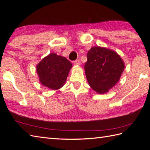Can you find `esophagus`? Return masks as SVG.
<instances>
[{
    "label": "esophagus",
    "mask_w": 150,
    "mask_h": 150,
    "mask_svg": "<svg viewBox=\"0 0 150 150\" xmlns=\"http://www.w3.org/2000/svg\"><path fill=\"white\" fill-rule=\"evenodd\" d=\"M73 63H74V64L76 66H79L81 64V60L79 59H77V60H75V61L73 62Z\"/></svg>",
    "instance_id": "34e87169"
}]
</instances>
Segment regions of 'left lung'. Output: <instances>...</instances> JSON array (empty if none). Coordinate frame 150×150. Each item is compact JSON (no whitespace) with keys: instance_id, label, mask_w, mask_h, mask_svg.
<instances>
[{"instance_id":"8db88e82","label":"left lung","mask_w":150,"mask_h":150,"mask_svg":"<svg viewBox=\"0 0 150 150\" xmlns=\"http://www.w3.org/2000/svg\"><path fill=\"white\" fill-rule=\"evenodd\" d=\"M84 65L90 86L98 94H104L115 85L125 68L122 59L115 51L94 46L88 51Z\"/></svg>"}]
</instances>
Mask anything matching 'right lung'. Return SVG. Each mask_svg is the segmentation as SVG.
<instances>
[{
	"instance_id": "right-lung-1",
	"label": "right lung",
	"mask_w": 150,
	"mask_h": 150,
	"mask_svg": "<svg viewBox=\"0 0 150 150\" xmlns=\"http://www.w3.org/2000/svg\"><path fill=\"white\" fill-rule=\"evenodd\" d=\"M72 64L66 57L51 53L36 66L39 82L44 86L57 90L65 84Z\"/></svg>"
}]
</instances>
